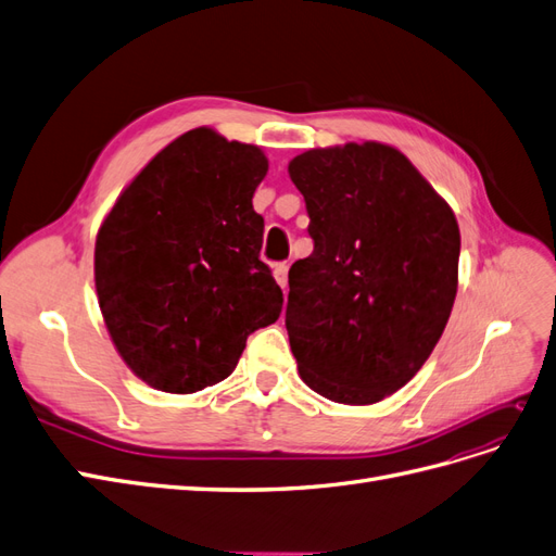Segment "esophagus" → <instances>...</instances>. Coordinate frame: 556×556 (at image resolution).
I'll list each match as a JSON object with an SVG mask.
<instances>
[{
	"label": "esophagus",
	"mask_w": 556,
	"mask_h": 556,
	"mask_svg": "<svg viewBox=\"0 0 556 556\" xmlns=\"http://www.w3.org/2000/svg\"><path fill=\"white\" fill-rule=\"evenodd\" d=\"M274 276H276V282L280 285V288H285V285H288V264H276Z\"/></svg>",
	"instance_id": "esophagus-1"
}]
</instances>
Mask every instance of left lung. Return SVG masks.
Wrapping results in <instances>:
<instances>
[{
  "mask_svg": "<svg viewBox=\"0 0 556 556\" xmlns=\"http://www.w3.org/2000/svg\"><path fill=\"white\" fill-rule=\"evenodd\" d=\"M315 243L290 268L299 376L345 406L394 394L429 359L459 285V225L394 146L311 148L290 162Z\"/></svg>",
  "mask_w": 556,
  "mask_h": 556,
  "instance_id": "8db88e82",
  "label": "left lung"
}]
</instances>
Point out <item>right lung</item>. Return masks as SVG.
I'll use <instances>...</instances> for the list:
<instances>
[{
	"label": "right lung",
	"mask_w": 556,
	"mask_h": 556,
	"mask_svg": "<svg viewBox=\"0 0 556 556\" xmlns=\"http://www.w3.org/2000/svg\"><path fill=\"white\" fill-rule=\"evenodd\" d=\"M260 146L180 134L115 199L97 231L94 288L117 355L146 384L192 394L237 368L282 292L260 260Z\"/></svg>",
	"instance_id": "obj_1"
}]
</instances>
